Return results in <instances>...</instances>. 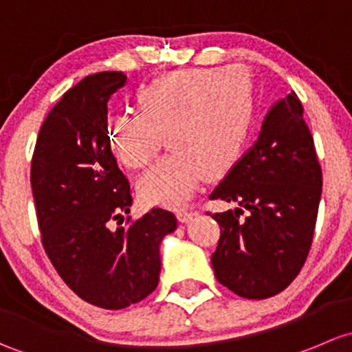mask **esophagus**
<instances>
[{"label": "esophagus", "instance_id": "34e87169", "mask_svg": "<svg viewBox=\"0 0 352 352\" xmlns=\"http://www.w3.org/2000/svg\"><path fill=\"white\" fill-rule=\"evenodd\" d=\"M195 215H197V212H193V210H186V208H179V210H176V217H177V220H179V222H183V223L190 222V220L193 219Z\"/></svg>", "mask_w": 352, "mask_h": 352}]
</instances>
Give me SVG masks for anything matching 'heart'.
Instances as JSON below:
<instances>
[{"instance_id": "1", "label": "heart", "mask_w": 352, "mask_h": 352, "mask_svg": "<svg viewBox=\"0 0 352 352\" xmlns=\"http://www.w3.org/2000/svg\"><path fill=\"white\" fill-rule=\"evenodd\" d=\"M137 113L108 120L111 149L129 169H144L161 149L171 154L139 179L146 205H177L203 179H219L235 164L252 122V81L239 66L181 69L137 91Z\"/></svg>"}]
</instances>
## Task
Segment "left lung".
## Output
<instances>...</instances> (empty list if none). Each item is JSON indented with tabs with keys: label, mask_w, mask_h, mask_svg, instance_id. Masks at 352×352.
I'll return each mask as SVG.
<instances>
[{
	"label": "left lung",
	"mask_w": 352,
	"mask_h": 352,
	"mask_svg": "<svg viewBox=\"0 0 352 352\" xmlns=\"http://www.w3.org/2000/svg\"><path fill=\"white\" fill-rule=\"evenodd\" d=\"M320 195L314 137L292 91L271 107L254 146L210 195L239 205L212 215L220 226L212 254L219 283L251 300L283 292L309 256Z\"/></svg>",
	"instance_id": "1"
}]
</instances>
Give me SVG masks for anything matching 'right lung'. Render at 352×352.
<instances>
[{
    "label": "right lung",
    "instance_id": "right-lung-1",
    "mask_svg": "<svg viewBox=\"0 0 352 352\" xmlns=\"http://www.w3.org/2000/svg\"><path fill=\"white\" fill-rule=\"evenodd\" d=\"M126 82L118 71L86 76L42 123L30 183L42 244L59 276L79 298L120 310L159 283V245L176 229L173 212L130 213L132 191L108 139V100Z\"/></svg>",
    "mask_w": 352,
    "mask_h": 352
}]
</instances>
